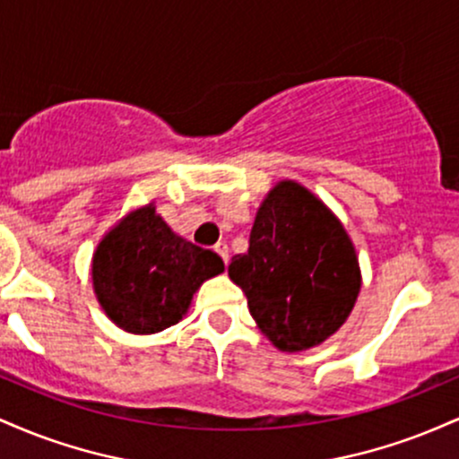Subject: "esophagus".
<instances>
[{"label": "esophagus", "instance_id": "esophagus-1", "mask_svg": "<svg viewBox=\"0 0 459 459\" xmlns=\"http://www.w3.org/2000/svg\"><path fill=\"white\" fill-rule=\"evenodd\" d=\"M213 250L218 252L220 256H222V261H224V263H229V246H226V244H222V241H220V244H215Z\"/></svg>", "mask_w": 459, "mask_h": 459}]
</instances>
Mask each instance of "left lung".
<instances>
[{"instance_id":"obj_1","label":"left lung","mask_w":459,"mask_h":459,"mask_svg":"<svg viewBox=\"0 0 459 459\" xmlns=\"http://www.w3.org/2000/svg\"><path fill=\"white\" fill-rule=\"evenodd\" d=\"M229 276L259 328L282 351L319 345L343 325L360 291L354 246L302 186L282 181L263 200L246 255Z\"/></svg>"}]
</instances>
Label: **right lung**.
Returning a JSON list of instances; mask_svg holds the SVG:
<instances>
[{
	"instance_id": "obj_1",
	"label": "right lung",
	"mask_w": 459,
	"mask_h": 459,
	"mask_svg": "<svg viewBox=\"0 0 459 459\" xmlns=\"http://www.w3.org/2000/svg\"><path fill=\"white\" fill-rule=\"evenodd\" d=\"M220 272L222 259L172 233L152 204L116 226L92 259L99 302L116 325L134 334L178 324L203 281Z\"/></svg>"
}]
</instances>
